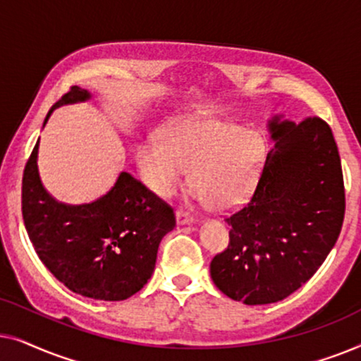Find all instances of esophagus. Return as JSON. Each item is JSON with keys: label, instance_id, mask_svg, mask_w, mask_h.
Returning <instances> with one entry per match:
<instances>
[{"label": "esophagus", "instance_id": "34e87169", "mask_svg": "<svg viewBox=\"0 0 361 361\" xmlns=\"http://www.w3.org/2000/svg\"><path fill=\"white\" fill-rule=\"evenodd\" d=\"M176 220H177V224H179V225H185V224H192V221H194L195 219H194V215L187 214V212H184V210H177L176 212Z\"/></svg>", "mask_w": 361, "mask_h": 361}]
</instances>
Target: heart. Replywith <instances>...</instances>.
Listing matches in <instances>:
<instances>
[{
    "label": "heart",
    "instance_id": "obj_1",
    "mask_svg": "<svg viewBox=\"0 0 361 361\" xmlns=\"http://www.w3.org/2000/svg\"><path fill=\"white\" fill-rule=\"evenodd\" d=\"M263 156L258 133L216 118L172 123L161 141H145L136 149L142 179L156 195H174L190 169V185L212 210L233 209L248 197Z\"/></svg>",
    "mask_w": 361,
    "mask_h": 361
}]
</instances>
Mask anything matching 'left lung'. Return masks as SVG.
<instances>
[{"label":"left lung","instance_id":"left-lung-1","mask_svg":"<svg viewBox=\"0 0 361 361\" xmlns=\"http://www.w3.org/2000/svg\"><path fill=\"white\" fill-rule=\"evenodd\" d=\"M276 142L250 202L230 216L228 246L215 255L216 288L248 305L278 302L312 278L337 241L345 216L342 162L319 116L279 121Z\"/></svg>","mask_w":361,"mask_h":361}]
</instances>
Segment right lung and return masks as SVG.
Instances as JSON below:
<instances>
[{"mask_svg":"<svg viewBox=\"0 0 361 361\" xmlns=\"http://www.w3.org/2000/svg\"><path fill=\"white\" fill-rule=\"evenodd\" d=\"M87 98L90 93L73 85L47 118L56 106ZM37 146L24 167L21 209L39 259L73 293L98 300L131 298L154 271L162 236L176 226L174 209L128 172L92 204H59L39 179Z\"/></svg>","mask_w":361,"mask_h":361,"instance_id":"add662e5","label":"right lung"}]
</instances>
